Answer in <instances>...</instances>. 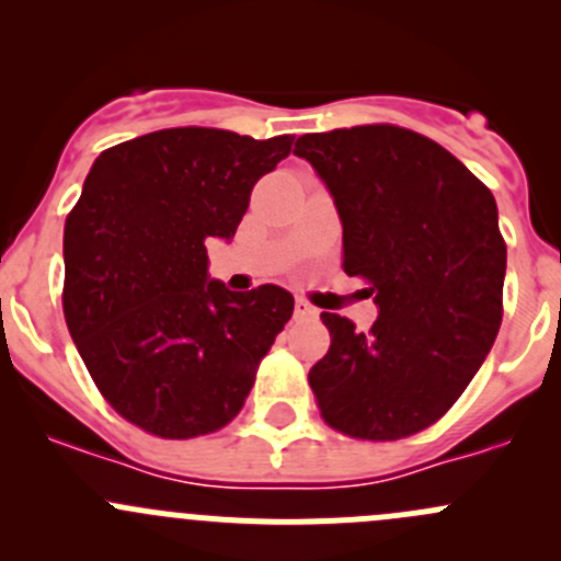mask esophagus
<instances>
[{
    "label": "esophagus",
    "mask_w": 561,
    "mask_h": 561,
    "mask_svg": "<svg viewBox=\"0 0 561 561\" xmlns=\"http://www.w3.org/2000/svg\"><path fill=\"white\" fill-rule=\"evenodd\" d=\"M296 317H317V309L309 301H304V298H298V301H296Z\"/></svg>",
    "instance_id": "obj_1"
}]
</instances>
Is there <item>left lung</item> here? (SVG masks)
Returning a JSON list of instances; mask_svg holds the SVG:
<instances>
[{"mask_svg": "<svg viewBox=\"0 0 561 561\" xmlns=\"http://www.w3.org/2000/svg\"><path fill=\"white\" fill-rule=\"evenodd\" d=\"M296 154L336 203L344 274L380 309L369 333L320 314L331 347L309 386L322 421L371 443L423 432L500 333L507 247L494 195L448 149L396 124L301 135Z\"/></svg>", "mask_w": 561, "mask_h": 561, "instance_id": "8db88e82", "label": "left lung"}]
</instances>
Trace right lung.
Wrapping results in <instances>:
<instances>
[{
  "instance_id": "1",
  "label": "right lung",
  "mask_w": 561,
  "mask_h": 561,
  "mask_svg": "<svg viewBox=\"0 0 561 561\" xmlns=\"http://www.w3.org/2000/svg\"><path fill=\"white\" fill-rule=\"evenodd\" d=\"M293 135L173 127L94 160L65 222V320L107 404L162 439L228 426L293 317L276 285L208 282L206 239H233Z\"/></svg>"
}]
</instances>
